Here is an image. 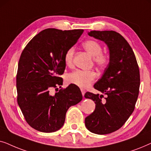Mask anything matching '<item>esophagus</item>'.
Segmentation results:
<instances>
[{
  "label": "esophagus",
  "mask_w": 151,
  "mask_h": 151,
  "mask_svg": "<svg viewBox=\"0 0 151 151\" xmlns=\"http://www.w3.org/2000/svg\"><path fill=\"white\" fill-rule=\"evenodd\" d=\"M81 92H82V96H84V94H85V91H84V89H81Z\"/></svg>",
  "instance_id": "1"
}]
</instances>
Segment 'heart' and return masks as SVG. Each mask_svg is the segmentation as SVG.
<instances>
[{
	"label": "heart",
	"mask_w": 151,
	"mask_h": 151,
	"mask_svg": "<svg viewBox=\"0 0 151 151\" xmlns=\"http://www.w3.org/2000/svg\"><path fill=\"white\" fill-rule=\"evenodd\" d=\"M84 49L94 58V61L99 67H105L109 63V57L102 53V46L95 40H86L82 43ZM74 48L71 47L66 51L64 60L66 65L70 66L73 64ZM96 77V73L92 71H83L77 69L68 76V81L70 83L76 84L80 88L88 87Z\"/></svg>",
	"instance_id": "heart-1"
}]
</instances>
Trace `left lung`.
Returning a JSON list of instances; mask_svg holds the SVG:
<instances>
[{"instance_id": "8db88e82", "label": "left lung", "mask_w": 151, "mask_h": 151, "mask_svg": "<svg viewBox=\"0 0 151 151\" xmlns=\"http://www.w3.org/2000/svg\"><path fill=\"white\" fill-rule=\"evenodd\" d=\"M88 35L104 42L109 51V65L94 84L102 95H84L96 103L95 111L85 118L86 129L105 135L120 129L133 113L139 95V70L133 49L119 33L91 31ZM102 94L106 95L104 100Z\"/></svg>"}]
</instances>
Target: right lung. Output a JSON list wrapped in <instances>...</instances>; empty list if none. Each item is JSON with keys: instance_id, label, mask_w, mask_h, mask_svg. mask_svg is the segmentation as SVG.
Wrapping results in <instances>:
<instances>
[{"instance_id": "add662e5", "label": "right lung", "mask_w": 151, "mask_h": 151, "mask_svg": "<svg viewBox=\"0 0 151 151\" xmlns=\"http://www.w3.org/2000/svg\"><path fill=\"white\" fill-rule=\"evenodd\" d=\"M83 32L46 29L35 36L22 51L16 76L18 104L27 122L37 131H58L69 107L82 100L77 86L69 85L53 96L50 90L63 85L60 76L65 69V54Z\"/></svg>"}]
</instances>
